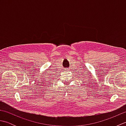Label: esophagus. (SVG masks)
Here are the masks:
<instances>
[{
    "label": "esophagus",
    "instance_id": "34e87169",
    "mask_svg": "<svg viewBox=\"0 0 126 126\" xmlns=\"http://www.w3.org/2000/svg\"><path fill=\"white\" fill-rule=\"evenodd\" d=\"M66 70H68L69 69H66Z\"/></svg>",
    "mask_w": 126,
    "mask_h": 126
}]
</instances>
